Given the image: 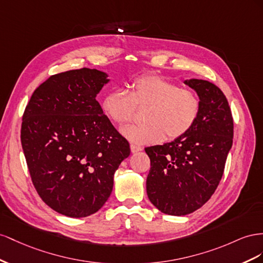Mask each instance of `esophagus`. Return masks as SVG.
Wrapping results in <instances>:
<instances>
[{
	"mask_svg": "<svg viewBox=\"0 0 263 263\" xmlns=\"http://www.w3.org/2000/svg\"><path fill=\"white\" fill-rule=\"evenodd\" d=\"M130 146H131V152L132 153H137V152H140V151H142V149H143V146L134 144V143H132Z\"/></svg>",
	"mask_w": 263,
	"mask_h": 263,
	"instance_id": "1",
	"label": "esophagus"
}]
</instances>
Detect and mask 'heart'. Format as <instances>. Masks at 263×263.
Returning a JSON list of instances; mask_svg holds the SVG:
<instances>
[{"mask_svg": "<svg viewBox=\"0 0 263 263\" xmlns=\"http://www.w3.org/2000/svg\"><path fill=\"white\" fill-rule=\"evenodd\" d=\"M138 106L151 107L145 124H131L121 129L123 136L136 143H159L165 138L174 140L189 132L196 123L200 99L194 90L182 88L162 76L140 77L132 85V92L116 89L102 101V109L117 124L130 122Z\"/></svg>", "mask_w": 263, "mask_h": 263, "instance_id": "heart-1", "label": "heart"}]
</instances>
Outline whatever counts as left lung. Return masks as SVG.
I'll return each mask as SVG.
<instances>
[{
    "label": "left lung",
    "instance_id": "obj_1",
    "mask_svg": "<svg viewBox=\"0 0 263 263\" xmlns=\"http://www.w3.org/2000/svg\"><path fill=\"white\" fill-rule=\"evenodd\" d=\"M197 92L200 111L185 136L145 147L151 161L146 193L164 214L184 216L197 211L215 193L234 138V120L226 97L212 82L184 81Z\"/></svg>",
    "mask_w": 263,
    "mask_h": 263
}]
</instances>
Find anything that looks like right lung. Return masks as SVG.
<instances>
[{
    "instance_id": "obj_1",
    "label": "right lung",
    "mask_w": 263,
    "mask_h": 263,
    "mask_svg": "<svg viewBox=\"0 0 263 263\" xmlns=\"http://www.w3.org/2000/svg\"><path fill=\"white\" fill-rule=\"evenodd\" d=\"M107 77L89 68L52 74L23 115L21 142L34 187L45 204L72 218L99 211L130 155L129 142L96 100Z\"/></svg>"
}]
</instances>
